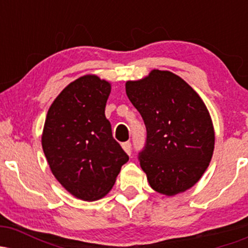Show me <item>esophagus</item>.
<instances>
[{"instance_id": "1", "label": "esophagus", "mask_w": 248, "mask_h": 248, "mask_svg": "<svg viewBox=\"0 0 248 248\" xmlns=\"http://www.w3.org/2000/svg\"><path fill=\"white\" fill-rule=\"evenodd\" d=\"M122 148H124V150L128 154V155L132 154V144H130V142H124V143H122Z\"/></svg>"}]
</instances>
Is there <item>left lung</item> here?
<instances>
[{"label":"left lung","instance_id":"obj_1","mask_svg":"<svg viewBox=\"0 0 248 248\" xmlns=\"http://www.w3.org/2000/svg\"><path fill=\"white\" fill-rule=\"evenodd\" d=\"M126 93L147 128L139 160L149 186L166 196L189 190L205 172L215 149V128L204 101L170 71L152 70L126 81Z\"/></svg>","mask_w":248,"mask_h":248}]
</instances>
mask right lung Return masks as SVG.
<instances>
[{
  "label": "right lung",
  "instance_id": "1",
  "mask_svg": "<svg viewBox=\"0 0 248 248\" xmlns=\"http://www.w3.org/2000/svg\"><path fill=\"white\" fill-rule=\"evenodd\" d=\"M112 85L95 75L70 82L47 110L42 147L57 181L81 201L110 191L129 160L113 139L105 107Z\"/></svg>",
  "mask_w": 248,
  "mask_h": 248
}]
</instances>
